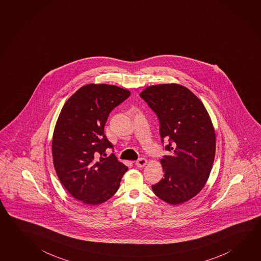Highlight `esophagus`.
<instances>
[{
    "label": "esophagus",
    "instance_id": "1",
    "mask_svg": "<svg viewBox=\"0 0 261 261\" xmlns=\"http://www.w3.org/2000/svg\"><path fill=\"white\" fill-rule=\"evenodd\" d=\"M146 164H147V160L145 158H140V159H138L137 161L135 162V165L138 167H143Z\"/></svg>",
    "mask_w": 261,
    "mask_h": 261
}]
</instances>
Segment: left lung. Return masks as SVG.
<instances>
[{
	"label": "left lung",
	"instance_id": "8db88e82",
	"mask_svg": "<svg viewBox=\"0 0 261 261\" xmlns=\"http://www.w3.org/2000/svg\"><path fill=\"white\" fill-rule=\"evenodd\" d=\"M140 96L156 114L162 142L168 139L165 149L171 152L161 159L165 175L152 191L167 203L186 202L202 190L213 167L216 138L211 118L185 86H149Z\"/></svg>",
	"mask_w": 261,
	"mask_h": 261
}]
</instances>
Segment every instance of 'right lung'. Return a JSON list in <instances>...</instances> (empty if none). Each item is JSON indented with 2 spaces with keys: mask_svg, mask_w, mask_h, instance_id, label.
Masks as SVG:
<instances>
[{
  "mask_svg": "<svg viewBox=\"0 0 261 261\" xmlns=\"http://www.w3.org/2000/svg\"><path fill=\"white\" fill-rule=\"evenodd\" d=\"M129 95L119 86L86 85L67 100L58 118L53 138L54 167L67 191L83 203L98 205L110 199L128 170L113 153L102 155L113 148L104 133L109 114Z\"/></svg>",
  "mask_w": 261,
  "mask_h": 261,
  "instance_id": "1",
  "label": "right lung"
}]
</instances>
